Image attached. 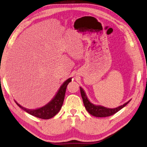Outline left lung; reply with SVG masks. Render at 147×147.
<instances>
[{
	"label": "left lung",
	"instance_id": "obj_1",
	"mask_svg": "<svg viewBox=\"0 0 147 147\" xmlns=\"http://www.w3.org/2000/svg\"><path fill=\"white\" fill-rule=\"evenodd\" d=\"M80 92H81V96L83 101V104H84L86 110H87L88 113L96 117H106L113 115V114L116 113L117 112L121 110L122 108H123L131 101V100H129V101L125 102V104H123V105L120 106L119 107L115 108H108L100 105H94L93 103H92L90 100H88L84 90H83L82 87H80Z\"/></svg>",
	"mask_w": 147,
	"mask_h": 147
}]
</instances>
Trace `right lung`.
Segmentation results:
<instances>
[{"label": "right lung", "mask_w": 147, "mask_h": 147, "mask_svg": "<svg viewBox=\"0 0 147 147\" xmlns=\"http://www.w3.org/2000/svg\"><path fill=\"white\" fill-rule=\"evenodd\" d=\"M71 79L72 78H69L67 80H65L62 83V85L60 86L59 90L57 91V94L55 95L53 98L48 104L42 106V107L35 109V110H30V109H27L23 107L22 106L19 105L16 100L15 102L20 108H21L23 110L27 112L31 115L42 119H50L55 115H56L60 110V108H62L64 100L66 88H67L69 83L71 82Z\"/></svg>", "instance_id": "1"}]
</instances>
